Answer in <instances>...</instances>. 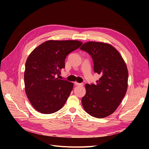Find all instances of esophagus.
<instances>
[{
  "label": "esophagus",
  "instance_id": "obj_1",
  "mask_svg": "<svg viewBox=\"0 0 149 149\" xmlns=\"http://www.w3.org/2000/svg\"><path fill=\"white\" fill-rule=\"evenodd\" d=\"M74 84H75V85H77V86H83V83H78V82H74Z\"/></svg>",
  "mask_w": 149,
  "mask_h": 149
}]
</instances>
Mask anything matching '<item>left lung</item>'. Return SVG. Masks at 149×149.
<instances>
[{"mask_svg":"<svg viewBox=\"0 0 149 149\" xmlns=\"http://www.w3.org/2000/svg\"><path fill=\"white\" fill-rule=\"evenodd\" d=\"M80 49L92 58L94 72L101 75L95 84H86V93L81 99L84 111L92 116L103 118L113 113L127 89L128 70L120 52L111 45L88 42Z\"/></svg>","mask_w":149,"mask_h":149,"instance_id":"left-lung-1","label":"left lung"}]
</instances>
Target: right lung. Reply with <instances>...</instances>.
Instances as JSON below:
<instances>
[{
	"instance_id": "1",
	"label": "right lung",
	"mask_w": 149,
	"mask_h": 149,
	"mask_svg": "<svg viewBox=\"0 0 149 149\" xmlns=\"http://www.w3.org/2000/svg\"><path fill=\"white\" fill-rule=\"evenodd\" d=\"M78 40H48L37 46L26 60L24 72L26 94L31 104L44 114L56 112L64 106L74 83L58 79L68 55L80 48Z\"/></svg>"
}]
</instances>
